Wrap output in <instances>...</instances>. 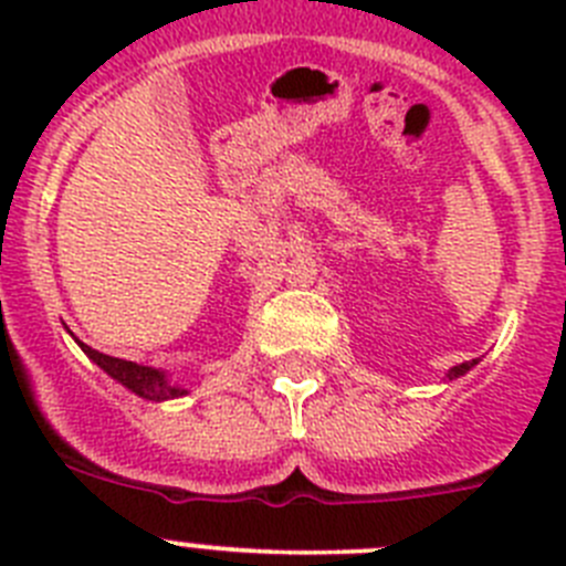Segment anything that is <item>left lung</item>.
Segmentation results:
<instances>
[{"label": "left lung", "instance_id": "1", "mask_svg": "<svg viewBox=\"0 0 566 566\" xmlns=\"http://www.w3.org/2000/svg\"><path fill=\"white\" fill-rule=\"evenodd\" d=\"M473 365H476V363H462V365H453V368H451V374H448V377H462V374L464 371H470V368H473Z\"/></svg>", "mask_w": 566, "mask_h": 566}]
</instances>
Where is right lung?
Returning <instances> with one entry per match:
<instances>
[{
    "mask_svg": "<svg viewBox=\"0 0 566 566\" xmlns=\"http://www.w3.org/2000/svg\"><path fill=\"white\" fill-rule=\"evenodd\" d=\"M82 348L93 363L102 365L109 377L118 379L122 385H127L129 391L138 394V397L155 399V402H158V399H172L184 394V388L167 382V377H164L161 371H155V368H147V365H138V363H127V359H118V357H109V354L96 352V348H90V345L84 343Z\"/></svg>",
    "mask_w": 566,
    "mask_h": 566,
    "instance_id": "1",
    "label": "right lung"
}]
</instances>
